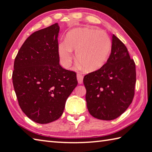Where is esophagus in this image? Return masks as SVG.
Instances as JSON below:
<instances>
[{"instance_id":"1","label":"esophagus","mask_w":152,"mask_h":152,"mask_svg":"<svg viewBox=\"0 0 152 152\" xmlns=\"http://www.w3.org/2000/svg\"><path fill=\"white\" fill-rule=\"evenodd\" d=\"M77 80H78V83L79 84H82L83 82V75L80 73H77Z\"/></svg>"}]
</instances>
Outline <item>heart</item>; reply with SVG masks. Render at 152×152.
<instances>
[{"instance_id":"obj_1","label":"heart","mask_w":152,"mask_h":152,"mask_svg":"<svg viewBox=\"0 0 152 152\" xmlns=\"http://www.w3.org/2000/svg\"><path fill=\"white\" fill-rule=\"evenodd\" d=\"M111 48L110 37L102 30L92 28L75 29L67 34L66 42L59 44L58 54L61 64L67 67L76 61L87 72L100 68L106 63Z\"/></svg>"}]
</instances>
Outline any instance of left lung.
Wrapping results in <instances>:
<instances>
[{
    "instance_id": "left-lung-1",
    "label": "left lung",
    "mask_w": 152,
    "mask_h": 152,
    "mask_svg": "<svg viewBox=\"0 0 152 152\" xmlns=\"http://www.w3.org/2000/svg\"><path fill=\"white\" fill-rule=\"evenodd\" d=\"M136 76L134 60L125 45L113 35L111 52L106 64L83 79L90 114L110 121L125 112L134 98Z\"/></svg>"
}]
</instances>
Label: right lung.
Masks as SVG:
<instances>
[{
    "label": "right lung",
    "mask_w": 152,
    "mask_h": 152,
    "mask_svg": "<svg viewBox=\"0 0 152 152\" xmlns=\"http://www.w3.org/2000/svg\"><path fill=\"white\" fill-rule=\"evenodd\" d=\"M59 30L54 23L32 33L14 61L12 82L18 104L30 119L40 124L60 118L78 84L76 73L59 64Z\"/></svg>",
    "instance_id": "1"
}]
</instances>
